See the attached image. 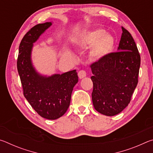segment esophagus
I'll return each instance as SVG.
<instances>
[{
  "mask_svg": "<svg viewBox=\"0 0 153 153\" xmlns=\"http://www.w3.org/2000/svg\"><path fill=\"white\" fill-rule=\"evenodd\" d=\"M86 76V72L84 70H81L78 72V77L79 79H82Z\"/></svg>",
  "mask_w": 153,
  "mask_h": 153,
  "instance_id": "1",
  "label": "esophagus"
}]
</instances>
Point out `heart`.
<instances>
[{
    "label": "heart",
    "instance_id": "b5f03b06",
    "mask_svg": "<svg viewBox=\"0 0 153 153\" xmlns=\"http://www.w3.org/2000/svg\"><path fill=\"white\" fill-rule=\"evenodd\" d=\"M80 43L84 45H94L91 51V55L95 59H100L105 57L114 49L115 41L112 36L108 34L105 30L98 29L88 33L81 40ZM69 51H65V55H69Z\"/></svg>",
    "mask_w": 153,
    "mask_h": 153
}]
</instances>
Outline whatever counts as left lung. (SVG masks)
<instances>
[{
	"label": "left lung",
	"instance_id": "1",
	"mask_svg": "<svg viewBox=\"0 0 153 153\" xmlns=\"http://www.w3.org/2000/svg\"><path fill=\"white\" fill-rule=\"evenodd\" d=\"M121 28L117 52L90 65L93 105L107 116L117 115L128 105L138 81L140 56L130 33Z\"/></svg>",
	"mask_w": 153,
	"mask_h": 153
}]
</instances>
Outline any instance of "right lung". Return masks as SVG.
Instances as JSON below:
<instances>
[{"mask_svg": "<svg viewBox=\"0 0 153 153\" xmlns=\"http://www.w3.org/2000/svg\"><path fill=\"white\" fill-rule=\"evenodd\" d=\"M52 24V22L38 24L26 33L19 45L17 66L25 98L41 117L54 120L63 116L68 109L78 76L76 70L44 76L33 67V43Z\"/></svg>", "mask_w": 153, "mask_h": 153, "instance_id": "obj_1", "label": "right lung"}]
</instances>
